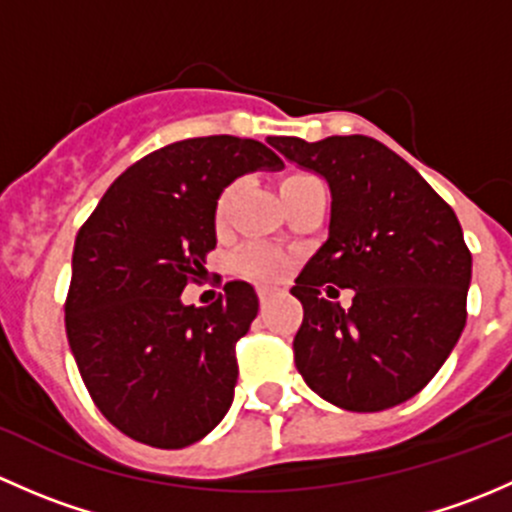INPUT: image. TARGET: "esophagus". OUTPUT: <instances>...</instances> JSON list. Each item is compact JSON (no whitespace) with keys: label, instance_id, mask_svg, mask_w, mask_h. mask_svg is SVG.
Listing matches in <instances>:
<instances>
[{"label":"esophagus","instance_id":"1","mask_svg":"<svg viewBox=\"0 0 512 512\" xmlns=\"http://www.w3.org/2000/svg\"><path fill=\"white\" fill-rule=\"evenodd\" d=\"M277 294H280V292H277V289H272V287H260V289H257V297H260L262 307H265V304H270L272 299L277 297Z\"/></svg>","mask_w":512,"mask_h":512}]
</instances>
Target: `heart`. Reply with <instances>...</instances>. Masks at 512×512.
I'll return each mask as SVG.
<instances>
[{
    "label": "heart",
    "mask_w": 512,
    "mask_h": 512,
    "mask_svg": "<svg viewBox=\"0 0 512 512\" xmlns=\"http://www.w3.org/2000/svg\"><path fill=\"white\" fill-rule=\"evenodd\" d=\"M307 178H312V175H302V173L287 175V178L280 183V193H285L287 188H292V185L302 183V180ZM235 195H237V185H227L223 193L218 195V200H215L213 223L218 232H223L227 223H230ZM287 267H289V260L285 252L267 245H250L247 250L240 252V257H237V270H240L245 277H250V280H260V282L277 280L280 275H285Z\"/></svg>",
    "instance_id": "b5f03b06"
}]
</instances>
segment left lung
<instances>
[{"mask_svg":"<svg viewBox=\"0 0 512 512\" xmlns=\"http://www.w3.org/2000/svg\"><path fill=\"white\" fill-rule=\"evenodd\" d=\"M332 190L329 237L289 292L302 302L294 364L347 411H384L436 376L466 327L471 250L451 205L414 165L369 136H272ZM354 288L353 307L334 303Z\"/></svg>","mask_w":512,"mask_h":512,"instance_id":"left-lung-1","label":"left lung"}]
</instances>
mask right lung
Instances as JSON below:
<instances>
[{"label": "right lung", "mask_w": 512, "mask_h": 512, "mask_svg": "<svg viewBox=\"0 0 512 512\" xmlns=\"http://www.w3.org/2000/svg\"><path fill=\"white\" fill-rule=\"evenodd\" d=\"M260 168L282 160L252 138L170 143L118 175L76 235L66 337L98 411L133 441L185 448L230 409L255 289L227 282L208 307L180 292L215 250L218 195Z\"/></svg>", "instance_id": "add662e5"}]
</instances>
